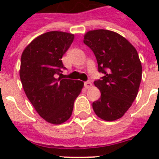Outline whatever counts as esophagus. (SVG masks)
Returning a JSON list of instances; mask_svg holds the SVG:
<instances>
[{"label": "esophagus", "mask_w": 159, "mask_h": 159, "mask_svg": "<svg viewBox=\"0 0 159 159\" xmlns=\"http://www.w3.org/2000/svg\"><path fill=\"white\" fill-rule=\"evenodd\" d=\"M84 86L86 88H91V87H92V82H89V81H87V82H84Z\"/></svg>", "instance_id": "obj_1"}]
</instances>
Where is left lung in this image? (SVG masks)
I'll use <instances>...</instances> for the list:
<instances>
[{"instance_id": "1", "label": "left lung", "mask_w": 159, "mask_h": 159, "mask_svg": "<svg viewBox=\"0 0 159 159\" xmlns=\"http://www.w3.org/2000/svg\"><path fill=\"white\" fill-rule=\"evenodd\" d=\"M83 42L94 53L98 71L104 74L94 82L101 98L92 103L93 110L104 120H118L138 94L142 65L137 50L123 36L107 30L88 31Z\"/></svg>"}]
</instances>
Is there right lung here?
<instances>
[{"label":"right lung","instance_id":"add662e5","mask_svg":"<svg viewBox=\"0 0 159 159\" xmlns=\"http://www.w3.org/2000/svg\"><path fill=\"white\" fill-rule=\"evenodd\" d=\"M74 34L50 31L35 38L21 55L20 77L24 91L39 116L59 125L71 117L83 82L57 77L65 69L62 57Z\"/></svg>","mask_w":159,"mask_h":159}]
</instances>
